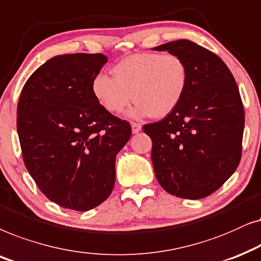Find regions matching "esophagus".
Instances as JSON below:
<instances>
[{"instance_id":"obj_1","label":"esophagus","mask_w":261,"mask_h":261,"mask_svg":"<svg viewBox=\"0 0 261 261\" xmlns=\"http://www.w3.org/2000/svg\"><path fill=\"white\" fill-rule=\"evenodd\" d=\"M131 128H133V134H138L141 131L142 128V125L138 124V123H135V121H133L131 123Z\"/></svg>"}]
</instances>
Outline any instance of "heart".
<instances>
[{
    "instance_id": "b5f03b06",
    "label": "heart",
    "mask_w": 261,
    "mask_h": 261,
    "mask_svg": "<svg viewBox=\"0 0 261 261\" xmlns=\"http://www.w3.org/2000/svg\"><path fill=\"white\" fill-rule=\"evenodd\" d=\"M113 77L98 74L92 81L94 98L111 113H120L133 98L131 116L163 118L181 101L189 70L181 57L173 54L143 52L128 56L112 69Z\"/></svg>"
}]
</instances>
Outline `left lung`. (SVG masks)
Returning a JSON list of instances; mask_svg holds the SVG:
<instances>
[{
    "label": "left lung",
    "mask_w": 261,
    "mask_h": 261,
    "mask_svg": "<svg viewBox=\"0 0 261 261\" xmlns=\"http://www.w3.org/2000/svg\"><path fill=\"white\" fill-rule=\"evenodd\" d=\"M181 57L189 82L171 114L143 131L152 142L151 161L163 190L200 199L220 189L238 168L245 111L235 79L223 61L187 39L154 47Z\"/></svg>",
    "instance_id": "left-lung-1"
}]
</instances>
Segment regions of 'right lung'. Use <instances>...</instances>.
I'll return each mask as SVG.
<instances>
[{"mask_svg":"<svg viewBox=\"0 0 261 261\" xmlns=\"http://www.w3.org/2000/svg\"><path fill=\"white\" fill-rule=\"evenodd\" d=\"M106 62L102 54L56 56L30 76L17 102L27 171L65 209L88 211L110 197L116 156L131 137L130 124L93 95L92 81Z\"/></svg>","mask_w":261,"mask_h":261,"instance_id":"obj_1","label":"right lung"}]
</instances>
